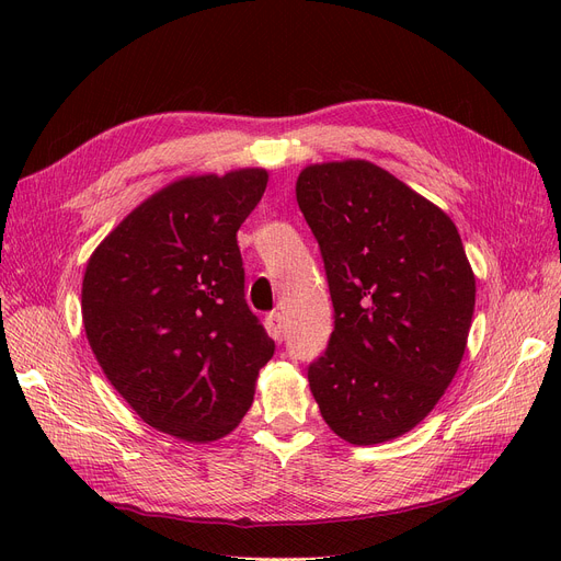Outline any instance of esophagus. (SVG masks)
Returning <instances> with one entry per match:
<instances>
[{
  "label": "esophagus",
  "mask_w": 561,
  "mask_h": 561,
  "mask_svg": "<svg viewBox=\"0 0 561 561\" xmlns=\"http://www.w3.org/2000/svg\"><path fill=\"white\" fill-rule=\"evenodd\" d=\"M265 330H268V334L275 341H284V320H282L279 311L268 313V318H265Z\"/></svg>",
  "instance_id": "esophagus-1"
}]
</instances>
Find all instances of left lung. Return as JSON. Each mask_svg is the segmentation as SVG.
Masks as SVG:
<instances>
[{
    "label": "left lung",
    "instance_id": "1",
    "mask_svg": "<svg viewBox=\"0 0 561 561\" xmlns=\"http://www.w3.org/2000/svg\"><path fill=\"white\" fill-rule=\"evenodd\" d=\"M334 305L309 364L325 423L355 446L416 427L453 381L476 309L455 222L368 161L309 165L296 186Z\"/></svg>",
    "mask_w": 561,
    "mask_h": 561
}]
</instances>
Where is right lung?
Instances as JSON below:
<instances>
[{
	"instance_id": "1",
	"label": "right lung",
	"mask_w": 561,
	"mask_h": 561,
	"mask_svg": "<svg viewBox=\"0 0 561 561\" xmlns=\"http://www.w3.org/2000/svg\"><path fill=\"white\" fill-rule=\"evenodd\" d=\"M265 184L261 168L186 176L145 199L85 265L83 328L104 375L147 425L193 444L241 423L275 355L236 241Z\"/></svg>"
}]
</instances>
